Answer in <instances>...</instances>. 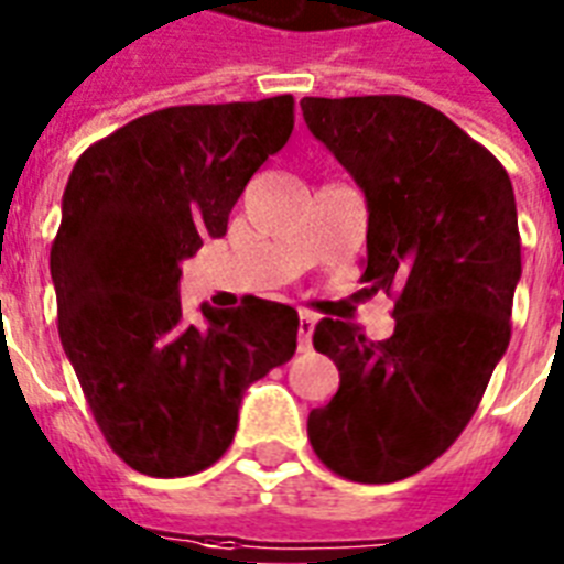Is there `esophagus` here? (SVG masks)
Wrapping results in <instances>:
<instances>
[{
  "label": "esophagus",
  "instance_id": "obj_1",
  "mask_svg": "<svg viewBox=\"0 0 564 564\" xmlns=\"http://www.w3.org/2000/svg\"><path fill=\"white\" fill-rule=\"evenodd\" d=\"M314 323H317V317H314L311 311H300V332H296V344H300V352H308V349H311Z\"/></svg>",
  "mask_w": 564,
  "mask_h": 564
}]
</instances>
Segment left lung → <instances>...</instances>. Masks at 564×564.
Instances as JSON below:
<instances>
[{"mask_svg": "<svg viewBox=\"0 0 564 564\" xmlns=\"http://www.w3.org/2000/svg\"><path fill=\"white\" fill-rule=\"evenodd\" d=\"M305 124L367 197V291L395 296V332L369 340L319 319L337 364L308 413L319 460L355 484L416 475L463 434L510 346L521 236L510 174L448 116L408 96L303 98Z\"/></svg>", "mask_w": 564, "mask_h": 564, "instance_id": "8db88e82", "label": "left lung"}]
</instances>
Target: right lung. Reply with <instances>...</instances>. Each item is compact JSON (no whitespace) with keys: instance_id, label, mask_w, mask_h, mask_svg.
<instances>
[{"instance_id":"add662e5","label":"right lung","mask_w":564,"mask_h":564,"mask_svg":"<svg viewBox=\"0 0 564 564\" xmlns=\"http://www.w3.org/2000/svg\"><path fill=\"white\" fill-rule=\"evenodd\" d=\"M294 130V96L183 104L128 121L78 156L52 245L57 332L104 440L148 477L220 460L241 395L291 360L300 317L250 296L180 305V261L227 232L232 206Z\"/></svg>"}]
</instances>
